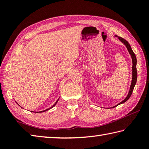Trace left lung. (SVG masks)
I'll list each match as a JSON object with an SVG mask.
<instances>
[{"instance_id": "obj_1", "label": "left lung", "mask_w": 149, "mask_h": 149, "mask_svg": "<svg viewBox=\"0 0 149 149\" xmlns=\"http://www.w3.org/2000/svg\"><path fill=\"white\" fill-rule=\"evenodd\" d=\"M115 37H117L118 39H119L121 42H123V43L125 45V46L126 47V48H127L128 52H129L130 54L131 55V58H132V59L133 65H132V84H131L130 91H129V93H128L127 97H125V99L124 100H122V101L120 102V103H118V104L114 106V107H113L112 108H114L116 107H117V106L119 105V104H123V103L125 102L128 99H130V97H131V95H132V94L133 91V89H134V87H135V85L136 84V83H137V68H136V65H137V58H136V56H135L134 52H133L132 47H131L130 45L129 44V42H128L124 39H123L122 37H118V36H117V35H115Z\"/></svg>"}]
</instances>
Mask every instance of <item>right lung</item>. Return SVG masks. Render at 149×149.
Instances as JSON below:
<instances>
[{"mask_svg":"<svg viewBox=\"0 0 149 149\" xmlns=\"http://www.w3.org/2000/svg\"><path fill=\"white\" fill-rule=\"evenodd\" d=\"M58 100H57V101H56V102H55V103H54V104L53 105H52L51 107H50L49 108H48V109H47V110H42V111H40V112H46V111H47V110H50V109H51V108H53V107H54V106L56 104V103L58 102Z\"/></svg>","mask_w":149,"mask_h":149,"instance_id":"right-lung-1","label":"right lung"}]
</instances>
